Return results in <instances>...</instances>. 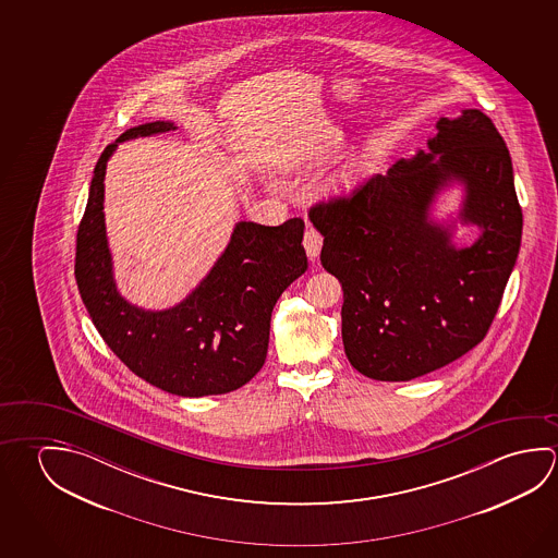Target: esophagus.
I'll use <instances>...</instances> for the list:
<instances>
[{"label": "esophagus", "instance_id": "esophagus-1", "mask_svg": "<svg viewBox=\"0 0 558 558\" xmlns=\"http://www.w3.org/2000/svg\"><path fill=\"white\" fill-rule=\"evenodd\" d=\"M303 247H305V253L310 256V260H315L319 256L320 247H323V238H320L317 229L307 228L305 235H303Z\"/></svg>", "mask_w": 558, "mask_h": 558}]
</instances>
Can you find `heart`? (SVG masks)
I'll list each match as a JSON object with an SVG mask.
<instances>
[{"label": "heart", "mask_w": 558, "mask_h": 558, "mask_svg": "<svg viewBox=\"0 0 558 558\" xmlns=\"http://www.w3.org/2000/svg\"><path fill=\"white\" fill-rule=\"evenodd\" d=\"M366 174V165L354 163L347 167L342 173L338 174L337 179L330 183V191L335 192H348L352 189H356L360 181L364 179Z\"/></svg>", "instance_id": "b5f03b06"}]
</instances>
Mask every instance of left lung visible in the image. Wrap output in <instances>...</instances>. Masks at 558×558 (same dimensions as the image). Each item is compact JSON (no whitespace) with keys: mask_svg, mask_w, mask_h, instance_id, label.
<instances>
[{"mask_svg":"<svg viewBox=\"0 0 558 558\" xmlns=\"http://www.w3.org/2000/svg\"><path fill=\"white\" fill-rule=\"evenodd\" d=\"M418 149L375 174L352 198L317 204L310 218L325 238L320 265L344 292L348 362L377 381H411L475 348L493 325L521 245L512 157L493 120L476 109L436 122ZM459 183L456 219L430 206ZM476 225L457 248L456 221Z\"/></svg>","mask_w":558,"mask_h":558,"instance_id":"left-lung-1","label":"left lung"}]
</instances>
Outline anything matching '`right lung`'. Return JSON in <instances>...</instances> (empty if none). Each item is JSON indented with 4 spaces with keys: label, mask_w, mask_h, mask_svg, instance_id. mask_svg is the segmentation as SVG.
<instances>
[{
    "label": "right lung",
    "mask_w": 558,
    "mask_h": 558,
    "mask_svg": "<svg viewBox=\"0 0 558 558\" xmlns=\"http://www.w3.org/2000/svg\"><path fill=\"white\" fill-rule=\"evenodd\" d=\"M171 130V120L147 122L105 147L77 229L75 280L93 325L137 377L179 397L229 393L265 364L276 302L307 270L305 223L239 221L228 247L183 302L161 311L130 303L117 288L105 228L107 163L122 142Z\"/></svg>",
    "instance_id": "right-lung-1"
}]
</instances>
